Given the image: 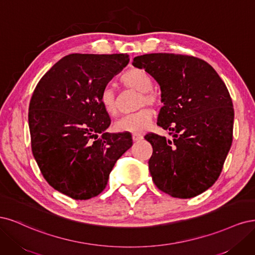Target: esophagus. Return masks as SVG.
I'll use <instances>...</instances> for the list:
<instances>
[{
	"label": "esophagus",
	"mask_w": 255,
	"mask_h": 255,
	"mask_svg": "<svg viewBox=\"0 0 255 255\" xmlns=\"http://www.w3.org/2000/svg\"><path fill=\"white\" fill-rule=\"evenodd\" d=\"M142 138H143V134H141V133H133V134H132V139H133V142H138V141H141Z\"/></svg>",
	"instance_id": "1"
}]
</instances>
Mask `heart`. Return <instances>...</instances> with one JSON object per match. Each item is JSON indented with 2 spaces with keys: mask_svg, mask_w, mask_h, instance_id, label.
<instances>
[{
  "mask_svg": "<svg viewBox=\"0 0 255 255\" xmlns=\"http://www.w3.org/2000/svg\"><path fill=\"white\" fill-rule=\"evenodd\" d=\"M122 84L127 88L134 89L141 92L137 103L139 108L146 105L152 107L159 105L160 97L151 90L152 79L145 70L139 68H131L127 70L122 76ZM100 100L104 110L109 116H116L119 111L118 96L112 87L106 86L102 90ZM152 116L153 114L150 109L143 108L123 117L114 123L113 128L118 132H142L150 125Z\"/></svg>",
  "mask_w": 255,
  "mask_h": 255,
  "instance_id": "b5f03b06",
  "label": "heart"
}]
</instances>
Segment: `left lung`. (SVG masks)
I'll use <instances>...</instances> for the list:
<instances>
[{
  "label": "left lung",
  "instance_id": "left-lung-1",
  "mask_svg": "<svg viewBox=\"0 0 255 255\" xmlns=\"http://www.w3.org/2000/svg\"><path fill=\"white\" fill-rule=\"evenodd\" d=\"M132 64L159 84L164 106L157 124L172 135H145L152 146L153 183L176 198L203 193L217 181L233 141L234 109L225 83L194 56L146 54L134 57Z\"/></svg>",
  "mask_w": 255,
  "mask_h": 255
}]
</instances>
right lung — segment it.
Masks as SVG:
<instances>
[{"label": "right lung", "mask_w": 255, "mask_h": 255, "mask_svg": "<svg viewBox=\"0 0 255 255\" xmlns=\"http://www.w3.org/2000/svg\"><path fill=\"white\" fill-rule=\"evenodd\" d=\"M129 62L127 54L64 56L39 80L28 108L31 151L52 187L75 200L100 195L129 133H102L110 125L102 90Z\"/></svg>", "instance_id": "obj_1"}]
</instances>
